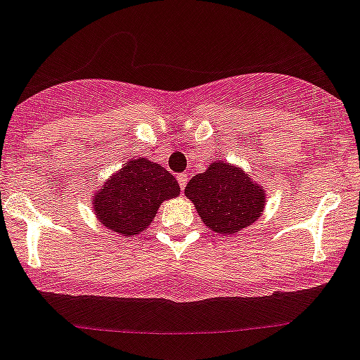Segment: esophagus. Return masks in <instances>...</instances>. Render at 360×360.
<instances>
[{
    "label": "esophagus",
    "instance_id": "34e87169",
    "mask_svg": "<svg viewBox=\"0 0 360 360\" xmlns=\"http://www.w3.org/2000/svg\"><path fill=\"white\" fill-rule=\"evenodd\" d=\"M177 183H179V186H181V190H184V188H186V184H188V176L186 174H179V176H177Z\"/></svg>",
    "mask_w": 360,
    "mask_h": 360
}]
</instances>
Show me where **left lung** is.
Listing matches in <instances>:
<instances>
[{
	"mask_svg": "<svg viewBox=\"0 0 360 360\" xmlns=\"http://www.w3.org/2000/svg\"><path fill=\"white\" fill-rule=\"evenodd\" d=\"M186 196L215 233L233 234L252 224L264 209V191L243 170L224 162L190 179Z\"/></svg>",
	"mask_w": 360,
	"mask_h": 360,
	"instance_id": "obj_1",
	"label": "left lung"
}]
</instances>
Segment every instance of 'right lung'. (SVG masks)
<instances>
[{
  "mask_svg": "<svg viewBox=\"0 0 360 360\" xmlns=\"http://www.w3.org/2000/svg\"><path fill=\"white\" fill-rule=\"evenodd\" d=\"M177 195L179 184L172 174L146 158H136L94 196V212L107 228L134 236L150 224L164 200Z\"/></svg>",
  "mask_w": 360,
  "mask_h": 360,
  "instance_id": "right-lung-1",
  "label": "right lung"
}]
</instances>
